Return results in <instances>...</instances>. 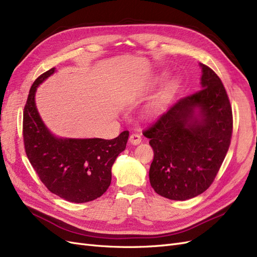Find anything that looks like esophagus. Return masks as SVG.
<instances>
[{
	"label": "esophagus",
	"mask_w": 257,
	"mask_h": 257,
	"mask_svg": "<svg viewBox=\"0 0 257 257\" xmlns=\"http://www.w3.org/2000/svg\"><path fill=\"white\" fill-rule=\"evenodd\" d=\"M129 142L132 144V145H138L140 144L141 142H142V139H141V136L138 135V134H132L130 135L129 137Z\"/></svg>",
	"instance_id": "esophagus-1"
}]
</instances>
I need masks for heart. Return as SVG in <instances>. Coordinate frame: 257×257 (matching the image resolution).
<instances>
[{"label": "heart", "mask_w": 257, "mask_h": 257, "mask_svg": "<svg viewBox=\"0 0 257 257\" xmlns=\"http://www.w3.org/2000/svg\"><path fill=\"white\" fill-rule=\"evenodd\" d=\"M161 111V103L158 101H153L150 104H147L145 110H144V115L147 118H153L156 115H158Z\"/></svg>", "instance_id": "heart-1"}]
</instances>
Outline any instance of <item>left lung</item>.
<instances>
[{
    "label": "left lung",
    "mask_w": 257,
    "mask_h": 257,
    "mask_svg": "<svg viewBox=\"0 0 257 257\" xmlns=\"http://www.w3.org/2000/svg\"><path fill=\"white\" fill-rule=\"evenodd\" d=\"M201 90L181 98L143 135L154 160L150 181L159 195L186 201L212 184L233 132V114L220 78L204 64Z\"/></svg>",
    "instance_id": "8db88e82"
}]
</instances>
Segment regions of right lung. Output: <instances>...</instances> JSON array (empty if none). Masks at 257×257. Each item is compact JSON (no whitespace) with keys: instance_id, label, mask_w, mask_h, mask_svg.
<instances>
[{"instance_id":"right-lung-1","label":"right lung","mask_w":257,"mask_h":257,"mask_svg":"<svg viewBox=\"0 0 257 257\" xmlns=\"http://www.w3.org/2000/svg\"><path fill=\"white\" fill-rule=\"evenodd\" d=\"M55 72L46 71L33 83L23 112V141L28 158L49 191L71 203L100 197L109 188L112 165L125 151L128 131L112 140L55 137L35 103L37 87Z\"/></svg>"}]
</instances>
